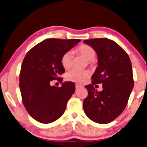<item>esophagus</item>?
Returning a JSON list of instances; mask_svg holds the SVG:
<instances>
[{"mask_svg":"<svg viewBox=\"0 0 147 147\" xmlns=\"http://www.w3.org/2000/svg\"><path fill=\"white\" fill-rule=\"evenodd\" d=\"M82 87V86L81 85H76V89H78V88H81Z\"/></svg>","mask_w":147,"mask_h":147,"instance_id":"1","label":"esophagus"}]
</instances>
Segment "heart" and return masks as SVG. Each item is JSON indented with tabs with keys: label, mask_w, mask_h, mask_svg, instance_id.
<instances>
[{
	"label": "heart",
	"mask_w": 147,
	"mask_h": 147,
	"mask_svg": "<svg viewBox=\"0 0 147 147\" xmlns=\"http://www.w3.org/2000/svg\"><path fill=\"white\" fill-rule=\"evenodd\" d=\"M74 53L82 55L85 58L89 65L94 64V58L96 56V53L94 49L90 46L87 45H80L74 50ZM73 53L71 51H67L62 56L60 62H61L62 66L64 69L69 70L71 68L72 65H73ZM90 75V72L88 70L78 71L74 69L69 71L66 74L65 79L69 82L80 83L88 78Z\"/></svg>",
	"instance_id": "heart-1"
}]
</instances>
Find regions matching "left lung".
Listing matches in <instances>:
<instances>
[{"label":"left lung","instance_id":"8db88e82","mask_svg":"<svg viewBox=\"0 0 147 147\" xmlns=\"http://www.w3.org/2000/svg\"><path fill=\"white\" fill-rule=\"evenodd\" d=\"M92 47L98 57V65L92 76V84L85 86L88 96L83 110L92 121L106 124L124 110L134 87L133 69L127 53L113 40L97 38L84 40ZM102 83L103 90L93 87Z\"/></svg>","mask_w":147,"mask_h":147}]
</instances>
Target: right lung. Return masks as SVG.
Returning <instances> with one entry per match:
<instances>
[{
	"label": "right lung",
	"instance_id": "add662e5",
	"mask_svg": "<svg viewBox=\"0 0 147 147\" xmlns=\"http://www.w3.org/2000/svg\"><path fill=\"white\" fill-rule=\"evenodd\" d=\"M81 41L80 39H47L28 51L20 74L22 102L28 114L42 123L55 121L64 114L67 102L75 90L71 82L61 87L51 86V81L62 82L65 72L62 56Z\"/></svg>",
	"mask_w": 147,
	"mask_h": 147
}]
</instances>
